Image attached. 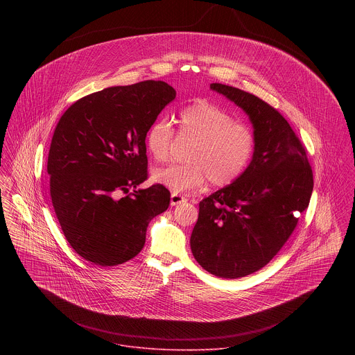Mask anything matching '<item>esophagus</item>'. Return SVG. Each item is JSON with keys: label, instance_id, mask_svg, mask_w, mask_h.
<instances>
[{"label": "esophagus", "instance_id": "esophagus-1", "mask_svg": "<svg viewBox=\"0 0 355 355\" xmlns=\"http://www.w3.org/2000/svg\"><path fill=\"white\" fill-rule=\"evenodd\" d=\"M187 200L180 196V194H172L171 196V206H176V205H180V203L186 202Z\"/></svg>", "mask_w": 355, "mask_h": 355}]
</instances>
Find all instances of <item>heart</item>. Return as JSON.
<instances>
[{
    "label": "heart",
    "mask_w": 355,
    "mask_h": 355,
    "mask_svg": "<svg viewBox=\"0 0 355 355\" xmlns=\"http://www.w3.org/2000/svg\"><path fill=\"white\" fill-rule=\"evenodd\" d=\"M179 135L194 141L187 154L190 162L168 165L152 175L154 183L173 194L198 191L207 179L216 187L234 183L248 169L255 152L253 130L203 100L179 112ZM172 141L173 130L164 117L155 120L145 135L146 150L155 161L166 159Z\"/></svg>",
    "instance_id": "heart-1"
}]
</instances>
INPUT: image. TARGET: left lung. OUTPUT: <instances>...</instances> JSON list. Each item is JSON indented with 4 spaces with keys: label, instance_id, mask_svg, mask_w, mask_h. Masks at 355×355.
<instances>
[{
    "label": "left lung",
    "instance_id": "8db88e82",
    "mask_svg": "<svg viewBox=\"0 0 355 355\" xmlns=\"http://www.w3.org/2000/svg\"><path fill=\"white\" fill-rule=\"evenodd\" d=\"M210 90L239 106L253 125L255 152L243 175L200 202L190 245L209 273L238 279L263 268L307 207L313 172L301 141L270 105L232 86Z\"/></svg>",
    "mask_w": 355,
    "mask_h": 355
}]
</instances>
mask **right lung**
Masks as SVG:
<instances>
[{"mask_svg":"<svg viewBox=\"0 0 355 355\" xmlns=\"http://www.w3.org/2000/svg\"><path fill=\"white\" fill-rule=\"evenodd\" d=\"M175 97L168 83L146 80L86 96L61 116L48 158L51 202L65 239L85 259L113 266L134 258L149 223L168 209L164 186L137 187L148 179L146 131Z\"/></svg>","mask_w":355,"mask_h":355,"instance_id":"add662e5","label":"right lung"}]
</instances>
